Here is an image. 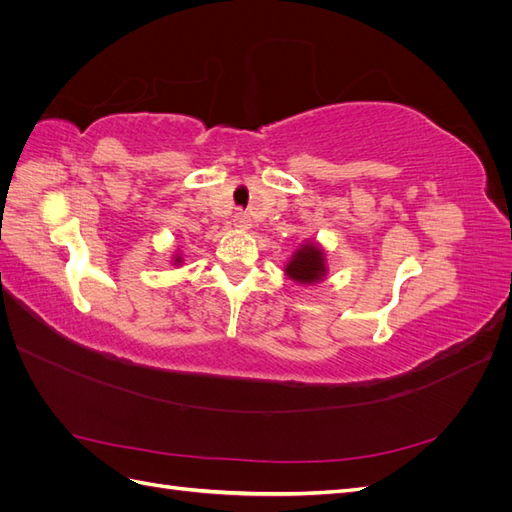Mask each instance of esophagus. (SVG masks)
Listing matches in <instances>:
<instances>
[{
    "label": "esophagus",
    "instance_id": "34e87169",
    "mask_svg": "<svg viewBox=\"0 0 512 512\" xmlns=\"http://www.w3.org/2000/svg\"><path fill=\"white\" fill-rule=\"evenodd\" d=\"M232 226H235L237 230H247V228H250V218H247V213L237 211L235 215H232Z\"/></svg>",
    "mask_w": 512,
    "mask_h": 512
}]
</instances>
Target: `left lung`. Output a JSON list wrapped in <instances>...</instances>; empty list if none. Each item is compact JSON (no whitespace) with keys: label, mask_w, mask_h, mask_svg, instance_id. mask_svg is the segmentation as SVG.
<instances>
[{"label":"left lung","mask_w":512,"mask_h":512,"mask_svg":"<svg viewBox=\"0 0 512 512\" xmlns=\"http://www.w3.org/2000/svg\"><path fill=\"white\" fill-rule=\"evenodd\" d=\"M327 252L318 241H301L284 265V275L299 286H314L327 280Z\"/></svg>","instance_id":"obj_1"}]
</instances>
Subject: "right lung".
Here are the masks:
<instances>
[{"instance_id":"add662e5","label":"right lung","mask_w":512,"mask_h":512,"mask_svg":"<svg viewBox=\"0 0 512 512\" xmlns=\"http://www.w3.org/2000/svg\"><path fill=\"white\" fill-rule=\"evenodd\" d=\"M173 265H175V267L183 265V254H179V252H175V254H173Z\"/></svg>"}]
</instances>
